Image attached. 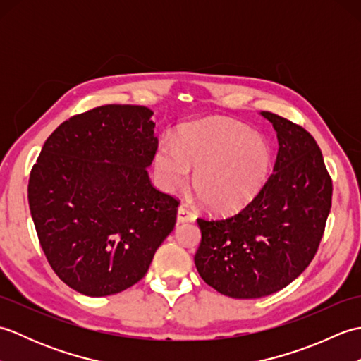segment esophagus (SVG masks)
I'll use <instances>...</instances> for the list:
<instances>
[{
    "mask_svg": "<svg viewBox=\"0 0 361 361\" xmlns=\"http://www.w3.org/2000/svg\"><path fill=\"white\" fill-rule=\"evenodd\" d=\"M195 220V214L190 211L188 206L181 204L178 211H176V221L178 224H186V221H194Z\"/></svg>",
    "mask_w": 361,
    "mask_h": 361,
    "instance_id": "esophagus-1",
    "label": "esophagus"
}]
</instances>
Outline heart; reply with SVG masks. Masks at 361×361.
<instances>
[{"mask_svg": "<svg viewBox=\"0 0 361 361\" xmlns=\"http://www.w3.org/2000/svg\"><path fill=\"white\" fill-rule=\"evenodd\" d=\"M271 167L270 145L248 127L228 119L188 124L178 144L159 142L155 172L166 190L186 186L197 169L194 188L214 212L245 208L262 189Z\"/></svg>", "mask_w": 361, "mask_h": 361, "instance_id": "obj_1", "label": "heart"}]
</instances>
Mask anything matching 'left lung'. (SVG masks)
Returning <instances> with one entry per match:
<instances>
[{"label":"left lung","mask_w":361,"mask_h":361,"mask_svg":"<svg viewBox=\"0 0 361 361\" xmlns=\"http://www.w3.org/2000/svg\"><path fill=\"white\" fill-rule=\"evenodd\" d=\"M260 114L279 142L270 178L235 216L197 220L198 273L237 299L268 296L293 282L315 256L332 206V180L313 136L278 114Z\"/></svg>","instance_id":"left-lung-1"}]
</instances>
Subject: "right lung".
<instances>
[{"instance_id": "obj_1", "label": "right lung", "mask_w": 361, "mask_h": 361, "mask_svg": "<svg viewBox=\"0 0 361 361\" xmlns=\"http://www.w3.org/2000/svg\"><path fill=\"white\" fill-rule=\"evenodd\" d=\"M153 111L104 105L46 140L29 176L30 216L44 256L66 286L109 296L147 273L172 233L178 202L152 186Z\"/></svg>"}]
</instances>
